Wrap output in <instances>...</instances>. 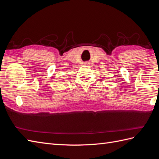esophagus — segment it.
Masks as SVG:
<instances>
[{
  "label": "esophagus",
  "instance_id": "1",
  "mask_svg": "<svg viewBox=\"0 0 159 159\" xmlns=\"http://www.w3.org/2000/svg\"><path fill=\"white\" fill-rule=\"evenodd\" d=\"M88 64H89V62H85V64L86 65H88Z\"/></svg>",
  "mask_w": 159,
  "mask_h": 159
}]
</instances>
